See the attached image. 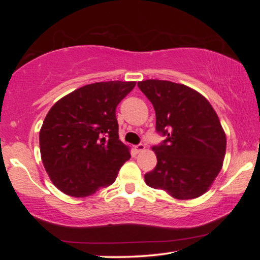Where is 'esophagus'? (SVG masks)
<instances>
[{"label": "esophagus", "mask_w": 260, "mask_h": 260, "mask_svg": "<svg viewBox=\"0 0 260 260\" xmlns=\"http://www.w3.org/2000/svg\"><path fill=\"white\" fill-rule=\"evenodd\" d=\"M144 144H142V143H139V144H136V146L134 147V149H135V151L136 152H141V151H143L144 150Z\"/></svg>", "instance_id": "obj_1"}]
</instances>
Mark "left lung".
Returning <instances> with one entry per match:
<instances>
[{
	"instance_id": "obj_1",
	"label": "left lung",
	"mask_w": 260,
	"mask_h": 260,
	"mask_svg": "<svg viewBox=\"0 0 260 260\" xmlns=\"http://www.w3.org/2000/svg\"><path fill=\"white\" fill-rule=\"evenodd\" d=\"M156 112V131L166 136L152 147L157 165L144 174L149 187L178 200L196 199L208 190L221 170L226 135L209 101L181 83L138 82Z\"/></svg>"
}]
</instances>
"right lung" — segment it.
<instances>
[{
  "instance_id": "obj_1",
  "label": "right lung",
  "mask_w": 260,
  "mask_h": 260,
  "mask_svg": "<svg viewBox=\"0 0 260 260\" xmlns=\"http://www.w3.org/2000/svg\"><path fill=\"white\" fill-rule=\"evenodd\" d=\"M135 83H90L52 105L39 139L43 165L60 191L86 197L116 181L131 158L119 140L116 109Z\"/></svg>"
}]
</instances>
